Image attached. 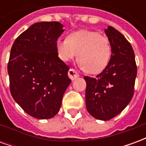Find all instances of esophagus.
<instances>
[{
    "label": "esophagus",
    "mask_w": 146,
    "mask_h": 146,
    "mask_svg": "<svg viewBox=\"0 0 146 146\" xmlns=\"http://www.w3.org/2000/svg\"><path fill=\"white\" fill-rule=\"evenodd\" d=\"M68 75L70 76V78L72 80H76L78 76H79V74L78 73L76 72V70H73V69H70L69 70V73H68Z\"/></svg>",
    "instance_id": "obj_1"
}]
</instances>
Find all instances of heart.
I'll return each mask as SVG.
<instances>
[{
	"label": "heart",
	"instance_id": "heart-1",
	"mask_svg": "<svg viewBox=\"0 0 146 146\" xmlns=\"http://www.w3.org/2000/svg\"><path fill=\"white\" fill-rule=\"evenodd\" d=\"M58 57L64 62L76 57L84 70L88 73H101L107 66L111 57V44L106 36L97 32L80 30L70 34L67 39L56 42Z\"/></svg>",
	"mask_w": 146,
	"mask_h": 146
}]
</instances>
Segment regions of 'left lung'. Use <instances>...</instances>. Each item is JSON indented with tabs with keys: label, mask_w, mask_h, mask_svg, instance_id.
<instances>
[{
	"label": "left lung",
	"mask_w": 146,
	"mask_h": 146,
	"mask_svg": "<svg viewBox=\"0 0 146 146\" xmlns=\"http://www.w3.org/2000/svg\"><path fill=\"white\" fill-rule=\"evenodd\" d=\"M112 54L107 66L96 77L84 76L85 102L88 113L101 120H109L124 110L134 95L137 66L131 45L112 27L105 30Z\"/></svg>",
	"instance_id": "8db88e82"
}]
</instances>
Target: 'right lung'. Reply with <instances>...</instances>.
Instances as JSON below:
<instances>
[{
  "mask_svg": "<svg viewBox=\"0 0 146 146\" xmlns=\"http://www.w3.org/2000/svg\"><path fill=\"white\" fill-rule=\"evenodd\" d=\"M58 22L36 23L15 39L8 64L10 92L21 108L36 119H50L60 110L71 80L70 67L58 58Z\"/></svg>",
  "mask_w": 146,
  "mask_h": 146,
  "instance_id": "1",
  "label": "right lung"
}]
</instances>
